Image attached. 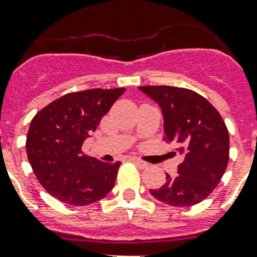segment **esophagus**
<instances>
[{"label": "esophagus", "instance_id": "esophagus-1", "mask_svg": "<svg viewBox=\"0 0 257 257\" xmlns=\"http://www.w3.org/2000/svg\"><path fill=\"white\" fill-rule=\"evenodd\" d=\"M131 160H132L135 164L139 165L141 169L148 168V163H145L144 160H141V159H139V157H131Z\"/></svg>", "mask_w": 257, "mask_h": 257}]
</instances>
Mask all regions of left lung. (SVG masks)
Here are the masks:
<instances>
[{"instance_id":"left-lung-1","label":"left lung","mask_w":257,"mask_h":257,"mask_svg":"<svg viewBox=\"0 0 257 257\" xmlns=\"http://www.w3.org/2000/svg\"><path fill=\"white\" fill-rule=\"evenodd\" d=\"M160 105L164 116V140L176 143L184 156L175 177L151 189L153 197L172 207L201 203L217 187L229 160L227 125L213 105L191 89L139 86Z\"/></svg>"}]
</instances>
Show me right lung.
I'll return each instance as SVG.
<instances>
[{
    "label": "right lung",
    "mask_w": 257,
    "mask_h": 257,
    "mask_svg": "<svg viewBox=\"0 0 257 257\" xmlns=\"http://www.w3.org/2000/svg\"><path fill=\"white\" fill-rule=\"evenodd\" d=\"M124 88L88 89L60 97L33 117L26 136V153L45 191L62 203L81 207L112 191L120 161L104 163L82 153Z\"/></svg>",
    "instance_id": "1"
}]
</instances>
